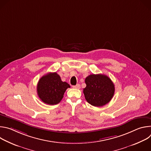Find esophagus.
Instances as JSON below:
<instances>
[{"instance_id": "esophagus-1", "label": "esophagus", "mask_w": 151, "mask_h": 151, "mask_svg": "<svg viewBox=\"0 0 151 151\" xmlns=\"http://www.w3.org/2000/svg\"><path fill=\"white\" fill-rule=\"evenodd\" d=\"M72 87L73 88H75V89H79L80 88V85L79 84H77L76 85H73V86H72Z\"/></svg>"}]
</instances>
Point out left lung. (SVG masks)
<instances>
[{
    "instance_id": "obj_1",
    "label": "left lung",
    "mask_w": 151,
    "mask_h": 151,
    "mask_svg": "<svg viewBox=\"0 0 151 151\" xmlns=\"http://www.w3.org/2000/svg\"><path fill=\"white\" fill-rule=\"evenodd\" d=\"M87 85L83 93L87 101L90 104L101 107L108 103L115 93V85L111 79L105 75L92 74L85 78Z\"/></svg>"
}]
</instances>
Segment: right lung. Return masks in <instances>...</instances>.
<instances>
[{"mask_svg": "<svg viewBox=\"0 0 151 151\" xmlns=\"http://www.w3.org/2000/svg\"><path fill=\"white\" fill-rule=\"evenodd\" d=\"M70 86L63 82L56 73H49L43 76L37 85V93L40 99L50 105L57 104L60 102L66 90Z\"/></svg>", "mask_w": 151, "mask_h": 151, "instance_id": "add662e5", "label": "right lung"}]
</instances>
